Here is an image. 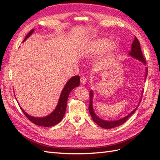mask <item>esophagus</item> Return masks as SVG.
Instances as JSON below:
<instances>
[{
    "label": "esophagus",
    "instance_id": "1",
    "mask_svg": "<svg viewBox=\"0 0 160 160\" xmlns=\"http://www.w3.org/2000/svg\"><path fill=\"white\" fill-rule=\"evenodd\" d=\"M87 81V79L86 77L82 76V77L80 78V82H81V83H82V84H86Z\"/></svg>",
    "mask_w": 160,
    "mask_h": 160
}]
</instances>
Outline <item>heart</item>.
<instances>
[{
  "label": "heart",
  "mask_w": 160,
  "mask_h": 160,
  "mask_svg": "<svg viewBox=\"0 0 160 160\" xmlns=\"http://www.w3.org/2000/svg\"><path fill=\"white\" fill-rule=\"evenodd\" d=\"M108 45V40L107 39L101 38L98 39L93 41L91 42L89 44L85 47V51L87 53H96L103 52V51L107 48ZM115 44H112L111 47L112 48H115Z\"/></svg>",
  "instance_id": "obj_1"
}]
</instances>
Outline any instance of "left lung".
<instances>
[{
    "label": "left lung",
    "instance_id": "8db88e82",
    "mask_svg": "<svg viewBox=\"0 0 160 160\" xmlns=\"http://www.w3.org/2000/svg\"><path fill=\"white\" fill-rule=\"evenodd\" d=\"M129 55H130L132 57H133L134 58H136L137 60H140L141 62H142L144 64H146V60L143 56V54H142L140 42H139V40L136 38V37H135L133 42H132V43L131 50L130 51V52H129ZM146 71H147V73H146L145 78H147V72H148L147 69V70H146ZM89 96H90V103H89V113L91 114V118H92L93 120L95 122H96V123L98 126H100V127H101L102 128H104L109 129V128L117 127H118V126H120L122 124H124V122L127 121L128 119L135 113V111L137 110V108L138 107V106L136 108H135L134 110H132L130 113L127 115V116H125L124 118L120 119V120H114V121L103 120H102V119H100V118H98L94 113V111H93V102H92L93 98V93L92 91H90ZM139 104H138V105Z\"/></svg>",
    "mask_w": 160,
    "mask_h": 160
}]
</instances>
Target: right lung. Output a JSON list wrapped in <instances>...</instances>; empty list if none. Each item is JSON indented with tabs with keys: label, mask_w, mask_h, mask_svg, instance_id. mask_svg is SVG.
Here are the masks:
<instances>
[{
	"label": "right lung",
	"mask_w": 160,
	"mask_h": 160,
	"mask_svg": "<svg viewBox=\"0 0 160 160\" xmlns=\"http://www.w3.org/2000/svg\"><path fill=\"white\" fill-rule=\"evenodd\" d=\"M34 32V29H32L31 31L29 32L28 35L26 36L25 38L24 39L23 42L29 38V37L32 35V33ZM80 85V76H75L70 78V80L68 81L67 84L64 86V89H62V93L60 94V96L59 98L58 103L56 108H55L52 113L47 115L46 117L43 118H36L31 116V115H28L26 112L24 111L22 108H21L23 113L25 114V116L28 118L29 120L33 122V124L38 126H42V127H52V126L56 125L58 124L59 122L62 120L64 117V115L65 113L66 108H67V99L69 97V95L72 89H73L75 87H78Z\"/></svg>",
	"instance_id": "right-lung-1"
}]
</instances>
